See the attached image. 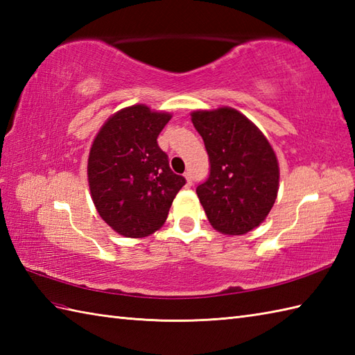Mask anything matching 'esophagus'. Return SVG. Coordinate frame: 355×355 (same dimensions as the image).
Listing matches in <instances>:
<instances>
[{
	"instance_id": "esophagus-1",
	"label": "esophagus",
	"mask_w": 355,
	"mask_h": 355,
	"mask_svg": "<svg viewBox=\"0 0 355 355\" xmlns=\"http://www.w3.org/2000/svg\"><path fill=\"white\" fill-rule=\"evenodd\" d=\"M184 178H186V186L191 187L192 186V173L191 172H184Z\"/></svg>"
}]
</instances>
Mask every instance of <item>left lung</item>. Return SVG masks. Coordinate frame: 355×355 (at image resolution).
<instances>
[{
	"instance_id": "left-lung-1",
	"label": "left lung",
	"mask_w": 355,
	"mask_h": 355,
	"mask_svg": "<svg viewBox=\"0 0 355 355\" xmlns=\"http://www.w3.org/2000/svg\"><path fill=\"white\" fill-rule=\"evenodd\" d=\"M192 123L209 155V177L197 186L209 221L225 235H244L266 220L277 197L275 150L233 108L193 111Z\"/></svg>"
}]
</instances>
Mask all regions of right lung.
<instances>
[{
	"instance_id": "obj_1",
	"label": "right lung",
	"mask_w": 355,
	"mask_h": 355,
	"mask_svg": "<svg viewBox=\"0 0 355 355\" xmlns=\"http://www.w3.org/2000/svg\"><path fill=\"white\" fill-rule=\"evenodd\" d=\"M169 120L171 114L134 105L107 120L89 150L94 206L102 220L126 238H143L160 229L186 184L157 143Z\"/></svg>"
}]
</instances>
